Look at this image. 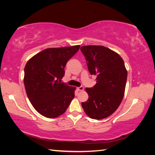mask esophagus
Returning <instances> with one entry per match:
<instances>
[{"label": "esophagus", "mask_w": 155, "mask_h": 155, "mask_svg": "<svg viewBox=\"0 0 155 155\" xmlns=\"http://www.w3.org/2000/svg\"><path fill=\"white\" fill-rule=\"evenodd\" d=\"M77 89H78L79 91H83L84 90V88H83V86H81V87H78Z\"/></svg>", "instance_id": "1"}]
</instances>
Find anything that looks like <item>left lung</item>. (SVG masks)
<instances>
[{
  "label": "left lung",
  "instance_id": "1",
  "mask_svg": "<svg viewBox=\"0 0 155 155\" xmlns=\"http://www.w3.org/2000/svg\"><path fill=\"white\" fill-rule=\"evenodd\" d=\"M88 70L96 76V83L86 88L88 99L82 102L85 113L92 119L101 120L113 114L124 96L127 71L123 59L112 50L103 46L81 47Z\"/></svg>",
  "mask_w": 155,
  "mask_h": 155
}]
</instances>
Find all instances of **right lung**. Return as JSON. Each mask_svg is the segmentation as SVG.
Segmentation results:
<instances>
[{
	"label": "right lung",
	"mask_w": 155,
	"mask_h": 155,
	"mask_svg": "<svg viewBox=\"0 0 155 155\" xmlns=\"http://www.w3.org/2000/svg\"><path fill=\"white\" fill-rule=\"evenodd\" d=\"M80 46L50 48L40 51L26 63L24 83L28 97L39 114L57 118L66 111L73 98L76 87L61 80L64 67Z\"/></svg>",
	"instance_id": "1"
}]
</instances>
